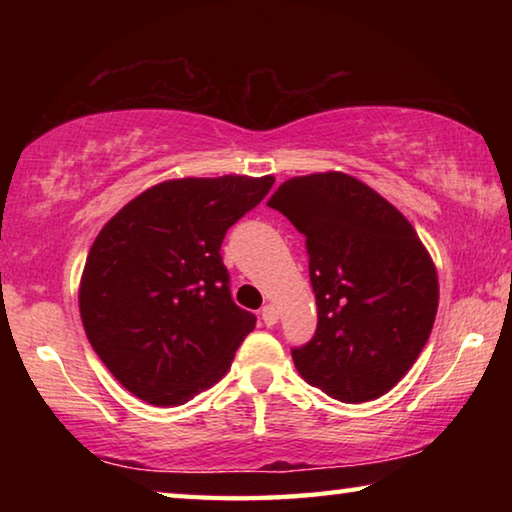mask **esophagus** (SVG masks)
I'll return each mask as SVG.
<instances>
[{
  "label": "esophagus",
  "instance_id": "obj_1",
  "mask_svg": "<svg viewBox=\"0 0 512 512\" xmlns=\"http://www.w3.org/2000/svg\"><path fill=\"white\" fill-rule=\"evenodd\" d=\"M262 320H264L266 327H273L277 323V307L275 305H266L262 309Z\"/></svg>",
  "mask_w": 512,
  "mask_h": 512
}]
</instances>
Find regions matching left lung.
<instances>
[{"label": "left lung", "instance_id": "left-lung-1", "mask_svg": "<svg viewBox=\"0 0 512 512\" xmlns=\"http://www.w3.org/2000/svg\"><path fill=\"white\" fill-rule=\"evenodd\" d=\"M268 207L307 239L318 327L291 350L298 372L334 400H377L409 372L436 320L438 273L418 232L341 171L291 178Z\"/></svg>", "mask_w": 512, "mask_h": 512}]
</instances>
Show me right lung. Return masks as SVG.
<instances>
[{
    "label": "right lung",
    "mask_w": 512,
    "mask_h": 512,
    "mask_svg": "<svg viewBox=\"0 0 512 512\" xmlns=\"http://www.w3.org/2000/svg\"><path fill=\"white\" fill-rule=\"evenodd\" d=\"M273 183L167 180L103 225L83 268L79 309L94 352L126 391L178 406L228 372L257 318L232 302L219 250Z\"/></svg>",
    "instance_id": "add662e5"
}]
</instances>
